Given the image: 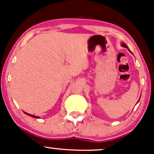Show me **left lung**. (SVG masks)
I'll use <instances>...</instances> for the list:
<instances>
[{"label":"left lung","mask_w":154,"mask_h":154,"mask_svg":"<svg viewBox=\"0 0 154 154\" xmlns=\"http://www.w3.org/2000/svg\"><path fill=\"white\" fill-rule=\"evenodd\" d=\"M122 47H124V48H128V50H129V51H130V49H129V48H128V45H126V44H125V43H122ZM130 52H131V51H130ZM131 53H132V52H131Z\"/></svg>","instance_id":"8db88e82"}]
</instances>
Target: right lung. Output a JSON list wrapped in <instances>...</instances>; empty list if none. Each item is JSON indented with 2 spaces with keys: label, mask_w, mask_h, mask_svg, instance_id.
Masks as SVG:
<instances>
[{
  "label": "right lung",
  "mask_w": 154,
  "mask_h": 154,
  "mask_svg": "<svg viewBox=\"0 0 154 154\" xmlns=\"http://www.w3.org/2000/svg\"><path fill=\"white\" fill-rule=\"evenodd\" d=\"M24 113H25L26 114H27V115H29V116H32V117H34V118H39L38 116H34V115H32V114H27V113H26V112H24Z\"/></svg>",
  "instance_id": "1"
}]
</instances>
